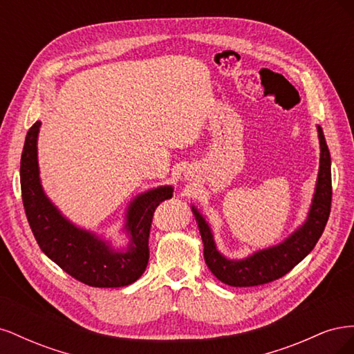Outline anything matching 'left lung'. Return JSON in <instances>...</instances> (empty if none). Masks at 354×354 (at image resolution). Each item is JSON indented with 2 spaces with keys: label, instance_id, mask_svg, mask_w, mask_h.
I'll return each mask as SVG.
<instances>
[{
  "label": "left lung",
  "instance_id": "1",
  "mask_svg": "<svg viewBox=\"0 0 354 354\" xmlns=\"http://www.w3.org/2000/svg\"><path fill=\"white\" fill-rule=\"evenodd\" d=\"M320 145L319 173L312 205L307 218L289 236L270 248L255 251L241 260L224 257L214 241V234L205 217L192 205L195 220L203 243V259L211 273L223 283L230 286H257L279 279L304 260L322 236L330 212L332 183H330V155L322 127L317 125Z\"/></svg>",
  "mask_w": 354,
  "mask_h": 354
}]
</instances>
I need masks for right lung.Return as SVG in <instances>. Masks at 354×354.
<instances>
[{"label": "right lung", "mask_w": 354, "mask_h": 354, "mask_svg": "<svg viewBox=\"0 0 354 354\" xmlns=\"http://www.w3.org/2000/svg\"><path fill=\"white\" fill-rule=\"evenodd\" d=\"M41 121L29 128L20 159V187L26 217L41 251L75 279L95 288H120L136 282L149 261V233L160 202L173 196V186H158L137 195L127 208L122 232L125 248H115L99 234L63 216L46 195L38 167Z\"/></svg>", "instance_id": "right-lung-1"}]
</instances>
